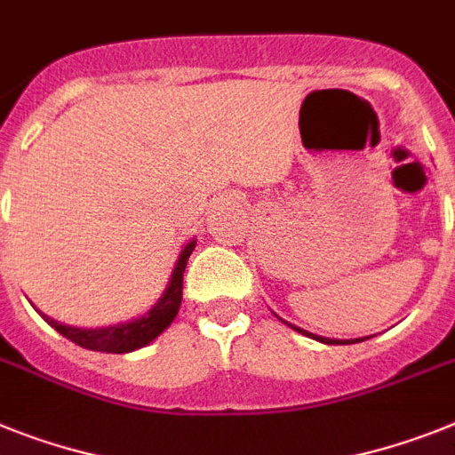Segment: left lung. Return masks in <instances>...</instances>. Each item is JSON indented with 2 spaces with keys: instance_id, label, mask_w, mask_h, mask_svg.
Returning <instances> with one entry per match:
<instances>
[{
  "instance_id": "obj_1",
  "label": "left lung",
  "mask_w": 455,
  "mask_h": 455,
  "mask_svg": "<svg viewBox=\"0 0 455 455\" xmlns=\"http://www.w3.org/2000/svg\"><path fill=\"white\" fill-rule=\"evenodd\" d=\"M277 319H280V316H277ZM282 322H284V319H282ZM284 323H286V326H289V328H293V331H299V333L305 335V338H312V339H316V342H323V345H347V342H363V339H368V338H356V339L323 338V335H315V333H310V331H303V328L293 326V323H289V322H284ZM370 338H372V335H370Z\"/></svg>"
}]
</instances>
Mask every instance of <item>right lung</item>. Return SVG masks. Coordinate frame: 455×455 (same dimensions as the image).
I'll return each mask as SVG.
<instances>
[{
	"mask_svg": "<svg viewBox=\"0 0 455 455\" xmlns=\"http://www.w3.org/2000/svg\"><path fill=\"white\" fill-rule=\"evenodd\" d=\"M194 247H196V238H192L182 247L180 257L175 261V268L169 277V284L164 289V293L159 296L150 310L143 312L140 316L132 319V322L124 323H113V326H101V328H78L68 326V323H60L55 319H51L48 315L39 312L45 322L55 328L57 333L64 335L67 339L76 342L83 349L92 351H106V354H129V351H136L140 347H148L152 339H156L159 335L166 331V328L173 323V319L178 316L182 303V275H185L187 261L192 257Z\"/></svg>",
	"mask_w": 455,
	"mask_h": 455,
	"instance_id": "1",
	"label": "right lung"
}]
</instances>
